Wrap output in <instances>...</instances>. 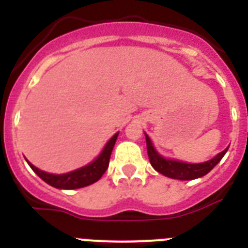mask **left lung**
Listing matches in <instances>:
<instances>
[{
	"instance_id": "left-lung-1",
	"label": "left lung",
	"mask_w": 248,
	"mask_h": 248,
	"mask_svg": "<svg viewBox=\"0 0 248 248\" xmlns=\"http://www.w3.org/2000/svg\"><path fill=\"white\" fill-rule=\"evenodd\" d=\"M145 139H147V151L148 157L151 161V165L155 171L162 173L165 176L171 177V179H177V180H193V179H198V177L204 176L208 173L217 163L221 161L224 155L227 153L228 148L214 158L203 163H186L180 162V161H175V159H166L162 155H158L157 151L153 147L149 136L145 134Z\"/></svg>"
}]
</instances>
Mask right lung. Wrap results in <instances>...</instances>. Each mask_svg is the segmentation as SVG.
Wrapping results in <instances>:
<instances>
[{"label":"right lung","mask_w":248,"mask_h":248,"mask_svg":"<svg viewBox=\"0 0 248 248\" xmlns=\"http://www.w3.org/2000/svg\"><path fill=\"white\" fill-rule=\"evenodd\" d=\"M117 136H118V132L112 136V139L107 143V145L104 147V149H103V152L100 153V155H99L95 161H93V162L89 163V165L85 166V167H81V169L75 170V171H71V172L68 173L54 175V173L45 172L42 170L37 169L36 166H33L31 162H28V165L31 166V169H32L33 171L45 181V183H47L48 185H51L54 188H83V186H87V185H91L93 184V183H96V181L103 176V173L107 171V169H108L109 166V158H110V155H112L113 147H114V144H116Z\"/></svg>","instance_id":"add662e5"}]
</instances>
